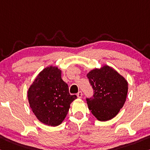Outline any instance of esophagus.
Instances as JSON below:
<instances>
[{
	"label": "esophagus",
	"instance_id": "esophagus-1",
	"mask_svg": "<svg viewBox=\"0 0 150 150\" xmlns=\"http://www.w3.org/2000/svg\"><path fill=\"white\" fill-rule=\"evenodd\" d=\"M82 96H83V93H82L81 91H79V92L77 93V96L78 98H81Z\"/></svg>",
	"mask_w": 150,
	"mask_h": 150
}]
</instances>
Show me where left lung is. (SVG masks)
Instances as JSON below:
<instances>
[{
	"mask_svg": "<svg viewBox=\"0 0 150 150\" xmlns=\"http://www.w3.org/2000/svg\"><path fill=\"white\" fill-rule=\"evenodd\" d=\"M87 77L93 89V97L86 99L93 115L101 122L115 117L126 100L127 80L107 65L90 71Z\"/></svg>",
	"mask_w": 150,
	"mask_h": 150,
	"instance_id": "8db88e82",
	"label": "left lung"
}]
</instances>
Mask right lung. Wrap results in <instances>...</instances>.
<instances>
[{"label": "right lung", "mask_w": 150, "mask_h": 150, "mask_svg": "<svg viewBox=\"0 0 150 150\" xmlns=\"http://www.w3.org/2000/svg\"><path fill=\"white\" fill-rule=\"evenodd\" d=\"M28 100L33 112L45 125L57 126L65 120L70 104L77 99L69 92L61 79V70L55 66L45 68L28 88Z\"/></svg>", "instance_id": "add662e5"}]
</instances>
